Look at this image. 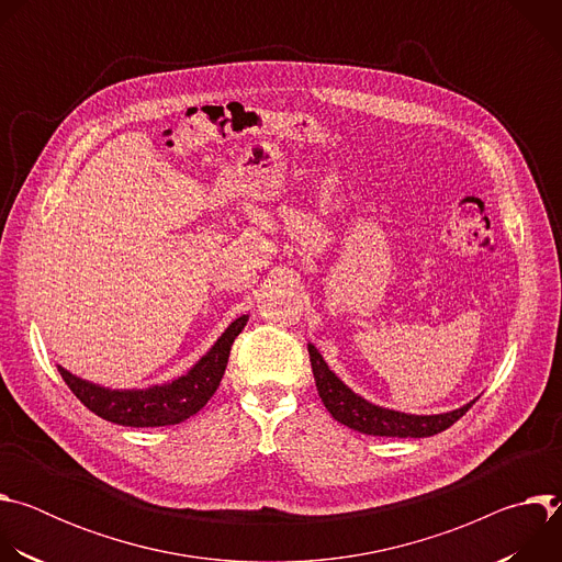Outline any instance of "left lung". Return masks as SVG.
Wrapping results in <instances>:
<instances>
[{"label":"left lung","instance_id":"8db88e82","mask_svg":"<svg viewBox=\"0 0 562 562\" xmlns=\"http://www.w3.org/2000/svg\"><path fill=\"white\" fill-rule=\"evenodd\" d=\"M308 360L315 378V386L319 397L327 407V412L342 425L353 431L367 436H384V438H427L449 429L456 420H460L473 403L438 416H409L391 409L375 407L367 403L364 397L356 395L323 360L313 345H308Z\"/></svg>","mask_w":562,"mask_h":562}]
</instances>
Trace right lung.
Instances as JSON below:
<instances>
[{"label":"right lung","instance_id":"right-lung-1","mask_svg":"<svg viewBox=\"0 0 562 562\" xmlns=\"http://www.w3.org/2000/svg\"><path fill=\"white\" fill-rule=\"evenodd\" d=\"M249 315L237 317L213 349L182 378L139 391H111L59 369L68 389L95 416L124 427L180 425L198 414L220 386L233 340L245 329Z\"/></svg>","mask_w":562,"mask_h":562}]
</instances>
